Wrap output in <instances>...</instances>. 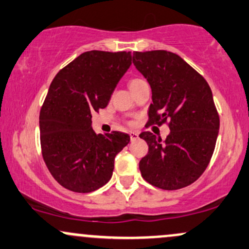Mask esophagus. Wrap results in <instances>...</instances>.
<instances>
[{
	"mask_svg": "<svg viewBox=\"0 0 249 249\" xmlns=\"http://www.w3.org/2000/svg\"><path fill=\"white\" fill-rule=\"evenodd\" d=\"M138 138H139L138 133H137V132H130V139H131V142L137 141V139H138Z\"/></svg>",
	"mask_w": 249,
	"mask_h": 249,
	"instance_id": "obj_1",
	"label": "esophagus"
}]
</instances>
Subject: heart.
Masks as SVG:
<instances>
[{"label":"heart","mask_w":249,"mask_h":249,"mask_svg":"<svg viewBox=\"0 0 249 249\" xmlns=\"http://www.w3.org/2000/svg\"><path fill=\"white\" fill-rule=\"evenodd\" d=\"M142 82H145L144 79H142V78H139V77H136V78L130 79V82H128V87H130V89H132L133 87H136V85L142 84Z\"/></svg>","instance_id":"heart-1"}]
</instances>
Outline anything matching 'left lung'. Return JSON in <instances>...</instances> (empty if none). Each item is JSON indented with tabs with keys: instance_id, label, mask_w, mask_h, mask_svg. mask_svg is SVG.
<instances>
[{
	"instance_id": "8db88e82",
	"label": "left lung",
	"mask_w": 249,
	"mask_h": 249,
	"mask_svg": "<svg viewBox=\"0 0 249 249\" xmlns=\"http://www.w3.org/2000/svg\"><path fill=\"white\" fill-rule=\"evenodd\" d=\"M133 64L150 83L152 104L147 126L166 124L164 142L150 131L139 134L148 152L139 161L148 184L174 191L193 184L205 172L218 138L220 119L210 85L177 53L134 51Z\"/></svg>"
}]
</instances>
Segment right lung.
I'll use <instances>...</instances> for the list:
<instances>
[{"label":"right lung","instance_id":"add662e5","mask_svg":"<svg viewBox=\"0 0 249 249\" xmlns=\"http://www.w3.org/2000/svg\"><path fill=\"white\" fill-rule=\"evenodd\" d=\"M132 62L128 51L83 53L59 70L39 112L43 160L63 187L89 193L112 177L115 158L127 133L96 134L92 113L107 107L117 83Z\"/></svg>","mask_w":249,"mask_h":249}]
</instances>
